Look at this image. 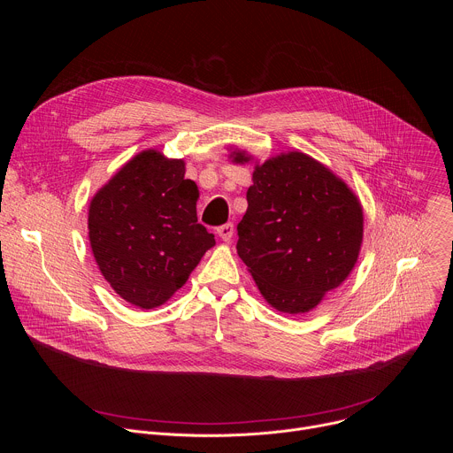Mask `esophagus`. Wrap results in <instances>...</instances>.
<instances>
[{
	"mask_svg": "<svg viewBox=\"0 0 453 453\" xmlns=\"http://www.w3.org/2000/svg\"><path fill=\"white\" fill-rule=\"evenodd\" d=\"M217 233H219V236H220L224 242H231L233 233H234V226H233V222H227V224L220 226V227L217 229Z\"/></svg>",
	"mask_w": 453,
	"mask_h": 453,
	"instance_id": "esophagus-1",
	"label": "esophagus"
}]
</instances>
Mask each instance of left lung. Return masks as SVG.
Listing matches in <instances>:
<instances>
[{
	"label": "left lung",
	"mask_w": 453,
	"mask_h": 453,
	"mask_svg": "<svg viewBox=\"0 0 453 453\" xmlns=\"http://www.w3.org/2000/svg\"><path fill=\"white\" fill-rule=\"evenodd\" d=\"M236 163L249 161L242 152ZM236 250L262 296L283 313H304L357 264L364 215L353 191L303 152L256 166Z\"/></svg>",
	"instance_id": "left-lung-1"
}]
</instances>
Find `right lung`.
<instances>
[{
	"label": "right lung",
	"instance_id": "obj_1",
	"mask_svg": "<svg viewBox=\"0 0 453 453\" xmlns=\"http://www.w3.org/2000/svg\"><path fill=\"white\" fill-rule=\"evenodd\" d=\"M197 184L184 161L145 150L128 161L89 206V242L100 273L143 310L168 301L215 236L197 222Z\"/></svg>",
	"mask_w": 453,
	"mask_h": 453
}]
</instances>
